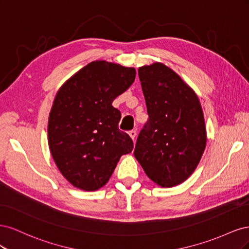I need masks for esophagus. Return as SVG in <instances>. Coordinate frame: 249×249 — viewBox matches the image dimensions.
I'll return each mask as SVG.
<instances>
[{
  "label": "esophagus",
  "mask_w": 249,
  "mask_h": 249,
  "mask_svg": "<svg viewBox=\"0 0 249 249\" xmlns=\"http://www.w3.org/2000/svg\"><path fill=\"white\" fill-rule=\"evenodd\" d=\"M130 135V137L133 139V140H135V138H136V135H137V133H136V131L135 130H132V131H130L129 133H127Z\"/></svg>",
  "instance_id": "34e87169"
}]
</instances>
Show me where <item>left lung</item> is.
<instances>
[{"label":"left lung","mask_w":249,"mask_h":249,"mask_svg":"<svg viewBox=\"0 0 249 249\" xmlns=\"http://www.w3.org/2000/svg\"><path fill=\"white\" fill-rule=\"evenodd\" d=\"M148 120L134 156L158 186L170 188L189 178L207 144L198 96L178 74L160 62L138 70Z\"/></svg>","instance_id":"1"}]
</instances>
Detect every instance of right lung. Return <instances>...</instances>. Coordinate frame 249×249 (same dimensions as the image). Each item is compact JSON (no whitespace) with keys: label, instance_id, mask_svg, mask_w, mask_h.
I'll use <instances>...</instances> for the list:
<instances>
[{"label":"right lung","instance_id":"add662e5","mask_svg":"<svg viewBox=\"0 0 249 249\" xmlns=\"http://www.w3.org/2000/svg\"><path fill=\"white\" fill-rule=\"evenodd\" d=\"M136 77L134 67L97 60L60 87L50 112V152L62 176L76 188L95 191L108 183L120 157L133 149L118 129L112 102Z\"/></svg>","mask_w":249,"mask_h":249}]
</instances>
